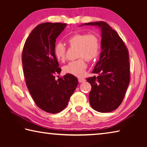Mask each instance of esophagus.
<instances>
[{
  "label": "esophagus",
  "mask_w": 147,
  "mask_h": 147,
  "mask_svg": "<svg viewBox=\"0 0 147 147\" xmlns=\"http://www.w3.org/2000/svg\"><path fill=\"white\" fill-rule=\"evenodd\" d=\"M78 82L80 83H82V82H85V79L84 78H78Z\"/></svg>",
  "instance_id": "obj_1"
}]
</instances>
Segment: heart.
Instances as JSON below:
<instances>
[{
    "instance_id": "obj_1",
    "label": "heart",
    "mask_w": 147,
    "mask_h": 147,
    "mask_svg": "<svg viewBox=\"0 0 147 147\" xmlns=\"http://www.w3.org/2000/svg\"><path fill=\"white\" fill-rule=\"evenodd\" d=\"M69 46L75 47L76 57L80 58L72 61L63 67L64 73L80 77L83 76L87 68L85 59L91 61L98 56L100 52V40L95 34H76L67 39ZM54 54L56 59L59 61H63L65 58L66 48L64 45L58 42L54 48Z\"/></svg>"
}]
</instances>
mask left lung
Returning <instances> with one entry per match:
<instances>
[{
  "label": "left lung",
  "mask_w": 147,
  "mask_h": 147,
  "mask_svg": "<svg viewBox=\"0 0 147 147\" xmlns=\"http://www.w3.org/2000/svg\"><path fill=\"white\" fill-rule=\"evenodd\" d=\"M101 29L100 58L89 77V99L91 108L101 113L111 112L120 106L130 82V63L128 49L115 30L105 22L82 24Z\"/></svg>",
  "instance_id": "left-lung-1"
}]
</instances>
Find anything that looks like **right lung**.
<instances>
[{
	"mask_svg": "<svg viewBox=\"0 0 147 147\" xmlns=\"http://www.w3.org/2000/svg\"><path fill=\"white\" fill-rule=\"evenodd\" d=\"M66 24L45 23L37 26L26 40L22 61L26 84L35 103L50 113L60 112L67 106L78 81L76 76L60 74L58 61L54 54L56 39Z\"/></svg>",
	"mask_w": 147,
	"mask_h": 147,
	"instance_id": "1",
	"label": "right lung"
}]
</instances>
